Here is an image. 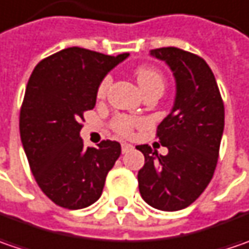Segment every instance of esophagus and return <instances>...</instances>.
I'll return each mask as SVG.
<instances>
[{
	"label": "esophagus",
	"instance_id": "34e87169",
	"mask_svg": "<svg viewBox=\"0 0 249 249\" xmlns=\"http://www.w3.org/2000/svg\"><path fill=\"white\" fill-rule=\"evenodd\" d=\"M132 149H134V146L131 145V143H123V145H121L123 153H128V152H131Z\"/></svg>",
	"mask_w": 249,
	"mask_h": 249
}]
</instances>
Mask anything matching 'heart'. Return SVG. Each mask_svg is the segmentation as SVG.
<instances>
[{
  "label": "heart",
  "mask_w": 249,
  "mask_h": 249,
  "mask_svg": "<svg viewBox=\"0 0 249 249\" xmlns=\"http://www.w3.org/2000/svg\"><path fill=\"white\" fill-rule=\"evenodd\" d=\"M135 76L136 81H138V85L141 88L142 92L145 90H149V89H160L163 92L164 89V79L163 76L157 72L156 70L150 68V67H139L138 70L135 71ZM110 85V78H104L100 86H99V90H97V94L99 96H103L107 88ZM139 124L136 120L131 118V117H126V115H121V117H117L114 120V129L121 134V135H129L132 132V129L135 128L136 125Z\"/></svg>",
  "instance_id": "obj_1"
}]
</instances>
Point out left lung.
I'll use <instances>...</instances> for the list:
<instances>
[{
	"instance_id": "8db88e82",
	"label": "left lung",
	"mask_w": 249,
	"mask_h": 249,
	"mask_svg": "<svg viewBox=\"0 0 249 249\" xmlns=\"http://www.w3.org/2000/svg\"><path fill=\"white\" fill-rule=\"evenodd\" d=\"M150 55L164 61L176 81V97L157 128L166 156L147 145L136 146L145 156L138 173L139 192L147 205L164 212L189 206L211 182L224 129V106L214 75L200 57L163 47Z\"/></svg>"
}]
</instances>
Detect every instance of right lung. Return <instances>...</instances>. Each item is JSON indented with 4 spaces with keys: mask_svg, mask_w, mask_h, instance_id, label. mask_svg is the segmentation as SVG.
Masks as SVG:
<instances>
[{
    "mask_svg": "<svg viewBox=\"0 0 249 249\" xmlns=\"http://www.w3.org/2000/svg\"><path fill=\"white\" fill-rule=\"evenodd\" d=\"M128 55L70 47L40 61L29 78L20 141L38 187L58 206L75 211L94 203L121 155L115 141L85 147L79 132L102 81Z\"/></svg>",
    "mask_w": 249,
    "mask_h": 249,
    "instance_id": "add662e5",
    "label": "right lung"
}]
</instances>
